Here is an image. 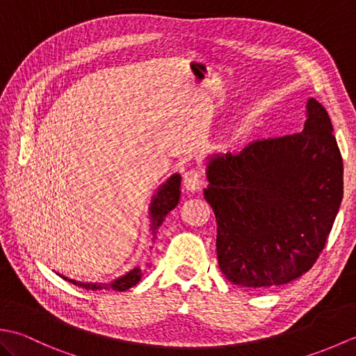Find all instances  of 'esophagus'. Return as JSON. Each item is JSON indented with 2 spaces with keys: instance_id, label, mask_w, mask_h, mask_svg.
<instances>
[{
  "instance_id": "esophagus-1",
  "label": "esophagus",
  "mask_w": 356,
  "mask_h": 356,
  "mask_svg": "<svg viewBox=\"0 0 356 356\" xmlns=\"http://www.w3.org/2000/svg\"><path fill=\"white\" fill-rule=\"evenodd\" d=\"M184 186L186 191H191V193H195L200 190L202 186V176L200 172L197 170H186L184 172Z\"/></svg>"
}]
</instances>
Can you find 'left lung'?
Wrapping results in <instances>:
<instances>
[{"label":"left lung","mask_w":356,"mask_h":356,"mask_svg":"<svg viewBox=\"0 0 356 356\" xmlns=\"http://www.w3.org/2000/svg\"><path fill=\"white\" fill-rule=\"evenodd\" d=\"M207 179L226 280L264 289L298 278L318 259L343 200V159L327 111L309 97L303 131L209 156Z\"/></svg>","instance_id":"left-lung-1"}]
</instances>
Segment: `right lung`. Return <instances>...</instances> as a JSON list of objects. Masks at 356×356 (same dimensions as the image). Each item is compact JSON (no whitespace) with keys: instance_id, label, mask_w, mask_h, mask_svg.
<instances>
[{"instance_id":"1","label":"right lung","mask_w":356,"mask_h":356,"mask_svg":"<svg viewBox=\"0 0 356 356\" xmlns=\"http://www.w3.org/2000/svg\"><path fill=\"white\" fill-rule=\"evenodd\" d=\"M180 200V174H172V176L163 182L161 186L157 188L156 194L151 197V203L148 208V214H149V231L151 234H156V231L159 229V226L162 225V222L165 220L166 214L170 213L171 209H174L177 207V203ZM151 266V263L147 261L143 266H138L131 270H128L125 275H120L116 280H113L110 283H81L76 282V280L67 278L61 274L64 280L70 282L73 284H76L82 289L87 291H127L133 287L136 283L139 282L140 277L145 274L147 269Z\"/></svg>"}]
</instances>
